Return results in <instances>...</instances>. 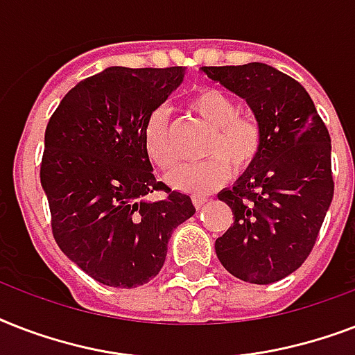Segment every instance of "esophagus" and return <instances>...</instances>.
Listing matches in <instances>:
<instances>
[{"label":"esophagus","instance_id":"34e87169","mask_svg":"<svg viewBox=\"0 0 355 355\" xmlns=\"http://www.w3.org/2000/svg\"><path fill=\"white\" fill-rule=\"evenodd\" d=\"M191 200H193L195 208H202V206L206 205L208 197H206V195H193V197H191Z\"/></svg>","mask_w":355,"mask_h":355}]
</instances>
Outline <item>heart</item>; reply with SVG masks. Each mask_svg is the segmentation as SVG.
Returning <instances> with one entry per match:
<instances>
[{
  "instance_id": "b5f03b06",
  "label": "heart",
  "mask_w": 355,
  "mask_h": 355,
  "mask_svg": "<svg viewBox=\"0 0 355 355\" xmlns=\"http://www.w3.org/2000/svg\"><path fill=\"white\" fill-rule=\"evenodd\" d=\"M188 107L211 128L202 156L197 164H182L167 175V182L186 193H206L221 186L234 171H245L261 149V125L258 119L239 114V105L227 92L205 86L191 94ZM144 145L147 155L160 169L177 164L171 125L166 108H156L144 125Z\"/></svg>"
}]
</instances>
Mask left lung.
<instances>
[{
    "instance_id": "8db88e82",
    "label": "left lung",
    "mask_w": 355,
    "mask_h": 355,
    "mask_svg": "<svg viewBox=\"0 0 355 355\" xmlns=\"http://www.w3.org/2000/svg\"><path fill=\"white\" fill-rule=\"evenodd\" d=\"M202 71L243 97L261 125L256 160L217 195L234 225L216 239V254L236 278L267 286L297 270L317 241L334 197L330 134L304 86L272 66Z\"/></svg>"
}]
</instances>
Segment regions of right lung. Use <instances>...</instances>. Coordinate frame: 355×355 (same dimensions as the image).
<instances>
[{"mask_svg": "<svg viewBox=\"0 0 355 355\" xmlns=\"http://www.w3.org/2000/svg\"><path fill=\"white\" fill-rule=\"evenodd\" d=\"M182 79V66H112L75 85L47 123L40 182L53 237L99 284L155 278L173 230L195 214L189 195L156 180L144 145L145 119ZM153 191L166 197L145 200Z\"/></svg>", "mask_w": 355, "mask_h": 355, "instance_id": "obj_1", "label": "right lung"}]
</instances>
